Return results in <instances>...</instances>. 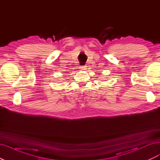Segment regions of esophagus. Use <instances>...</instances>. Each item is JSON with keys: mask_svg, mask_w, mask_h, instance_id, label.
Masks as SVG:
<instances>
[{"mask_svg": "<svg viewBox=\"0 0 160 160\" xmlns=\"http://www.w3.org/2000/svg\"><path fill=\"white\" fill-rule=\"evenodd\" d=\"M80 69H81V71L86 70V67H85V66H81V67H80Z\"/></svg>", "mask_w": 160, "mask_h": 160, "instance_id": "obj_1", "label": "esophagus"}]
</instances>
